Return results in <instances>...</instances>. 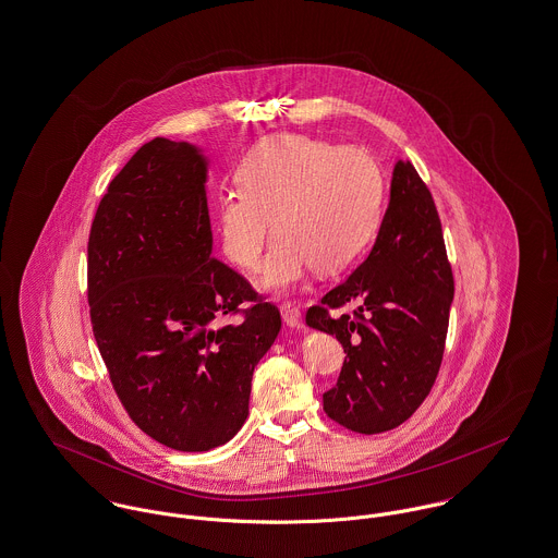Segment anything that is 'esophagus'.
Returning a JSON list of instances; mask_svg holds the SVG:
<instances>
[{"label":"esophagus","instance_id":"obj_1","mask_svg":"<svg viewBox=\"0 0 558 558\" xmlns=\"http://www.w3.org/2000/svg\"><path fill=\"white\" fill-rule=\"evenodd\" d=\"M280 312H282V320H284L291 329H298V331L306 329L304 318H302V312L295 308V306H291V304H282Z\"/></svg>","mask_w":558,"mask_h":558}]
</instances>
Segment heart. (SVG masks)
<instances>
[{"label": "heart", "mask_w": 558, "mask_h": 558, "mask_svg": "<svg viewBox=\"0 0 558 558\" xmlns=\"http://www.w3.org/2000/svg\"><path fill=\"white\" fill-rule=\"evenodd\" d=\"M242 192L218 209L225 254L256 269L278 242L260 284L278 295L300 289L310 269L333 274L371 244L383 203V182L371 156L306 136H278L256 145L238 171Z\"/></svg>", "instance_id": "heart-1"}]
</instances>
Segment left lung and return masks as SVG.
Returning <instances> with one entry per match:
<instances>
[{
	"label": "left lung",
	"mask_w": 558,
	"mask_h": 558,
	"mask_svg": "<svg viewBox=\"0 0 558 558\" xmlns=\"http://www.w3.org/2000/svg\"><path fill=\"white\" fill-rule=\"evenodd\" d=\"M453 276L433 194L409 160H398L389 205L368 258L306 323L331 333L347 357L325 413L353 433L376 434L407 422L433 389L440 368ZM353 305V315L329 308Z\"/></svg>",
	"instance_id": "left-lung-1"
}]
</instances>
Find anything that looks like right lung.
<instances>
[{
    "label": "right lung",
    "mask_w": 558,
    "mask_h": 558,
    "mask_svg": "<svg viewBox=\"0 0 558 558\" xmlns=\"http://www.w3.org/2000/svg\"><path fill=\"white\" fill-rule=\"evenodd\" d=\"M207 165L186 141L145 143L109 184L87 244L92 327L113 389L143 433L178 451L240 433L252 372L282 325L211 254Z\"/></svg>",
    "instance_id": "right-lung-1"
}]
</instances>
